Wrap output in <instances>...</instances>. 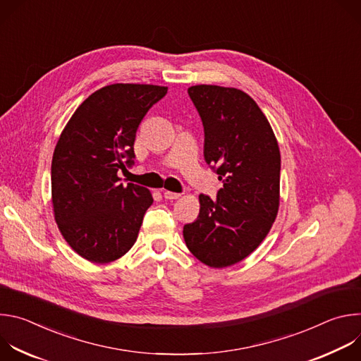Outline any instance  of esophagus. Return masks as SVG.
Instances as JSON below:
<instances>
[{
    "label": "esophagus",
    "mask_w": 361,
    "mask_h": 361,
    "mask_svg": "<svg viewBox=\"0 0 361 361\" xmlns=\"http://www.w3.org/2000/svg\"><path fill=\"white\" fill-rule=\"evenodd\" d=\"M164 197H166L167 200H177V198L181 197V194L173 192V191H164Z\"/></svg>",
    "instance_id": "esophagus-1"
}]
</instances>
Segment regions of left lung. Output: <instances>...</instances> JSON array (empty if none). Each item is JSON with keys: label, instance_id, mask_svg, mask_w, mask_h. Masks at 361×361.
<instances>
[{"label": "left lung", "instance_id": "left-lung-1", "mask_svg": "<svg viewBox=\"0 0 361 361\" xmlns=\"http://www.w3.org/2000/svg\"><path fill=\"white\" fill-rule=\"evenodd\" d=\"M188 95L204 126V159L216 166L217 198L200 194V213L183 228L205 266L240 263L267 237L280 205V148L257 102L233 87L200 84ZM214 169V167H213Z\"/></svg>", "mask_w": 361, "mask_h": 361}]
</instances>
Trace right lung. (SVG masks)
Segmentation results:
<instances>
[{
    "label": "right lung",
    "instance_id": "obj_1",
    "mask_svg": "<svg viewBox=\"0 0 361 361\" xmlns=\"http://www.w3.org/2000/svg\"><path fill=\"white\" fill-rule=\"evenodd\" d=\"M167 87L111 84L85 98L64 127L51 163L54 219L82 259L106 264L135 243L151 192L117 173L134 161L137 128Z\"/></svg>",
    "mask_w": 361,
    "mask_h": 361
}]
</instances>
